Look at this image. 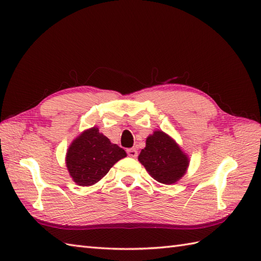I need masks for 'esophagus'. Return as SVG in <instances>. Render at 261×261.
<instances>
[{
    "label": "esophagus",
    "mask_w": 261,
    "mask_h": 261,
    "mask_svg": "<svg viewBox=\"0 0 261 261\" xmlns=\"http://www.w3.org/2000/svg\"><path fill=\"white\" fill-rule=\"evenodd\" d=\"M126 152H127V156L132 157V158H136L138 156V151H137V149H135V148L127 149Z\"/></svg>",
    "instance_id": "34e87169"
}]
</instances>
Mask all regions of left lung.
<instances>
[{
	"label": "left lung",
	"mask_w": 261,
	"mask_h": 261,
	"mask_svg": "<svg viewBox=\"0 0 261 261\" xmlns=\"http://www.w3.org/2000/svg\"><path fill=\"white\" fill-rule=\"evenodd\" d=\"M138 160L153 179L166 185L178 181L190 166V158L178 143L162 130L148 136Z\"/></svg>",
	"instance_id": "left-lung-1"
}]
</instances>
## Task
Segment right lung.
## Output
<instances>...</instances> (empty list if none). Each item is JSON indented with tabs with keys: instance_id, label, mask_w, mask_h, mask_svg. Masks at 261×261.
<instances>
[{
	"instance_id": "add662e5",
	"label": "right lung",
	"mask_w": 261,
	"mask_h": 261,
	"mask_svg": "<svg viewBox=\"0 0 261 261\" xmlns=\"http://www.w3.org/2000/svg\"><path fill=\"white\" fill-rule=\"evenodd\" d=\"M124 157L126 152L123 149L111 142L97 126H93L70 143L66 153V167L77 185L92 186Z\"/></svg>"
}]
</instances>
